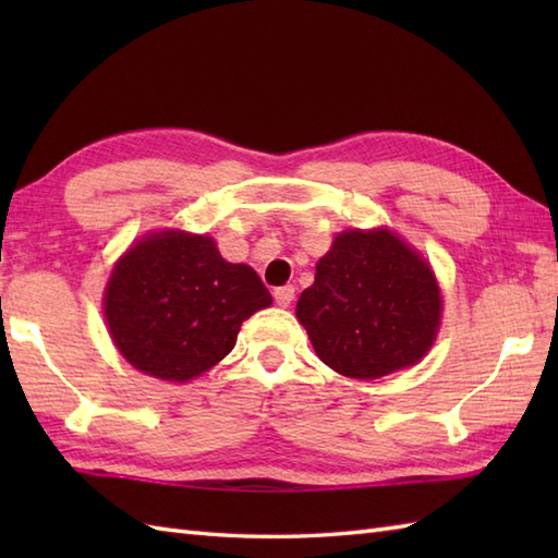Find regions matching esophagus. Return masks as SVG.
<instances>
[{
	"mask_svg": "<svg viewBox=\"0 0 558 558\" xmlns=\"http://www.w3.org/2000/svg\"><path fill=\"white\" fill-rule=\"evenodd\" d=\"M272 298H276L278 306H290L294 300V286H282L276 292H272Z\"/></svg>",
	"mask_w": 558,
	"mask_h": 558,
	"instance_id": "esophagus-1",
	"label": "esophagus"
}]
</instances>
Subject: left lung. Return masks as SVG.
Segmentation results:
<instances>
[{
	"label": "left lung",
	"mask_w": 558,
	"mask_h": 558,
	"mask_svg": "<svg viewBox=\"0 0 558 558\" xmlns=\"http://www.w3.org/2000/svg\"><path fill=\"white\" fill-rule=\"evenodd\" d=\"M298 318L330 369L381 378L420 362L441 322L429 264L388 230H348L316 264Z\"/></svg>",
	"instance_id": "8db88e82"
}]
</instances>
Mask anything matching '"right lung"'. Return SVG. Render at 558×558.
<instances>
[{
    "instance_id": "obj_1",
    "label": "right lung",
    "mask_w": 558,
    "mask_h": 558,
    "mask_svg": "<svg viewBox=\"0 0 558 558\" xmlns=\"http://www.w3.org/2000/svg\"><path fill=\"white\" fill-rule=\"evenodd\" d=\"M254 268L225 260L204 234L156 232L117 260L105 318L126 362L189 381L228 354L242 322L270 306Z\"/></svg>"
}]
</instances>
